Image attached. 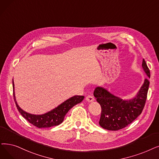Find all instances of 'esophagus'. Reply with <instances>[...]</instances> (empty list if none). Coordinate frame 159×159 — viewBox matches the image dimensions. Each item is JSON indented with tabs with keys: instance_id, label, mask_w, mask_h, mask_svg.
<instances>
[{
	"instance_id": "34e87169",
	"label": "esophagus",
	"mask_w": 159,
	"mask_h": 159,
	"mask_svg": "<svg viewBox=\"0 0 159 159\" xmlns=\"http://www.w3.org/2000/svg\"><path fill=\"white\" fill-rule=\"evenodd\" d=\"M86 100L88 102H92L94 101V98H93V97L92 95H88V96H86Z\"/></svg>"
}]
</instances>
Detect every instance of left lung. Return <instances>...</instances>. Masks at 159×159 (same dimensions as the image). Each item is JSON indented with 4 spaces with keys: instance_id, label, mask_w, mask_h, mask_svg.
<instances>
[{
    "instance_id": "obj_1",
    "label": "left lung",
    "mask_w": 159,
    "mask_h": 159,
    "mask_svg": "<svg viewBox=\"0 0 159 159\" xmlns=\"http://www.w3.org/2000/svg\"><path fill=\"white\" fill-rule=\"evenodd\" d=\"M143 71L150 79V71L144 59L142 61ZM149 80L147 78L139 92L133 99L124 100L110 93L106 89L97 87L93 92L101 107V114L99 125L109 130H118L125 128L140 116L147 99Z\"/></svg>"
}]
</instances>
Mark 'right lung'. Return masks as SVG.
Segmentation results:
<instances>
[{"label":"right lung","mask_w":159,"mask_h":159,"mask_svg":"<svg viewBox=\"0 0 159 159\" xmlns=\"http://www.w3.org/2000/svg\"><path fill=\"white\" fill-rule=\"evenodd\" d=\"M13 98H14L18 111L23 116V118H25L30 123L38 128H47L60 125V123L63 122L64 117L69 110L75 105L82 102L84 98L83 95H75L49 112L41 115H34L24 111L17 105L14 94L13 80Z\"/></svg>","instance_id":"right-lung-1"}]
</instances>
